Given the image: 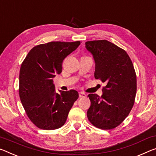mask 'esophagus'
Returning <instances> with one entry per match:
<instances>
[{"label":"esophagus","instance_id":"1","mask_svg":"<svg viewBox=\"0 0 156 156\" xmlns=\"http://www.w3.org/2000/svg\"><path fill=\"white\" fill-rule=\"evenodd\" d=\"M79 96H80V98L85 97V96H86V94L83 92V91H80V92H79Z\"/></svg>","mask_w":156,"mask_h":156}]
</instances>
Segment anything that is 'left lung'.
<instances>
[{
	"mask_svg": "<svg viewBox=\"0 0 156 156\" xmlns=\"http://www.w3.org/2000/svg\"><path fill=\"white\" fill-rule=\"evenodd\" d=\"M85 48L95 61L94 77L105 83L103 95H88L91 105L87 118L95 127L110 130L129 115L137 91V77L126 52L107 40L85 42Z\"/></svg>",
	"mask_w": 156,
	"mask_h": 156,
	"instance_id": "left-lung-1",
	"label": "left lung"
}]
</instances>
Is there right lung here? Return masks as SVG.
Wrapping results in <instances>:
<instances>
[{
    "instance_id": "obj_1",
    "label": "right lung",
    "mask_w": 156,
    "mask_h": 156,
    "mask_svg": "<svg viewBox=\"0 0 156 156\" xmlns=\"http://www.w3.org/2000/svg\"><path fill=\"white\" fill-rule=\"evenodd\" d=\"M80 41H51L33 47L21 64L19 97L30 120L43 130H55L65 124L78 92L55 91L53 78L62 70V62Z\"/></svg>"
}]
</instances>
